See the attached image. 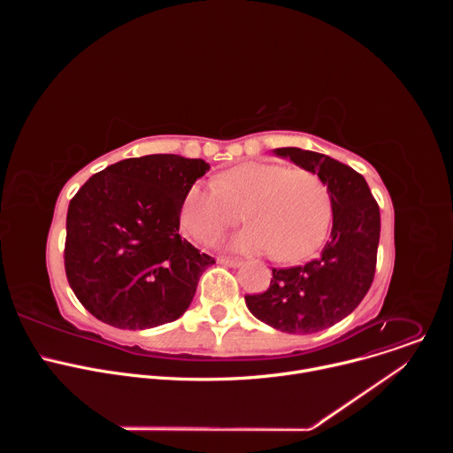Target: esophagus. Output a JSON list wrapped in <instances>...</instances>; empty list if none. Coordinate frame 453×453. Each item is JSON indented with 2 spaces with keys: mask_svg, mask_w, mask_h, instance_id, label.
<instances>
[{
  "mask_svg": "<svg viewBox=\"0 0 453 453\" xmlns=\"http://www.w3.org/2000/svg\"><path fill=\"white\" fill-rule=\"evenodd\" d=\"M217 262L220 265H226V267H240L242 265V260H238V257H226V256H219Z\"/></svg>",
  "mask_w": 453,
  "mask_h": 453,
  "instance_id": "34e87169",
  "label": "esophagus"
}]
</instances>
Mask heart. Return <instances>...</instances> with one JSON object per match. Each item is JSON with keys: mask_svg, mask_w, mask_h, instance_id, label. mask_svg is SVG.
<instances>
[{"mask_svg": "<svg viewBox=\"0 0 453 453\" xmlns=\"http://www.w3.org/2000/svg\"><path fill=\"white\" fill-rule=\"evenodd\" d=\"M191 184L180 203L182 227L203 245L215 243L243 219L249 226L231 240L234 250H267L280 262H297L325 242L332 197L315 172L280 163L249 161L213 180Z\"/></svg>", "mask_w": 453, "mask_h": 453, "instance_id": "obj_1", "label": "heart"}]
</instances>
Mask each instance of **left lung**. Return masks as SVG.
Listing matches in <instances>:
<instances>
[{
  "label": "left lung",
  "mask_w": 453,
  "mask_h": 453,
  "mask_svg": "<svg viewBox=\"0 0 453 453\" xmlns=\"http://www.w3.org/2000/svg\"><path fill=\"white\" fill-rule=\"evenodd\" d=\"M297 166L315 172L332 197V236L315 260L273 269L265 292L245 296L249 311L287 334H315L349 315L371 288L380 242V208L365 179L325 154L276 149Z\"/></svg>",
  "instance_id": "1"
}]
</instances>
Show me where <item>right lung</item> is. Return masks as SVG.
I'll return each instance as SVG.
<instances>
[{"label":"right lung","mask_w":453,"mask_h":453,"mask_svg":"<svg viewBox=\"0 0 453 453\" xmlns=\"http://www.w3.org/2000/svg\"><path fill=\"white\" fill-rule=\"evenodd\" d=\"M210 170L203 159L154 154L95 173L70 201L64 269L82 306L123 330L179 319L211 256L179 234L186 189Z\"/></svg>","instance_id":"obj_1"}]
</instances>
